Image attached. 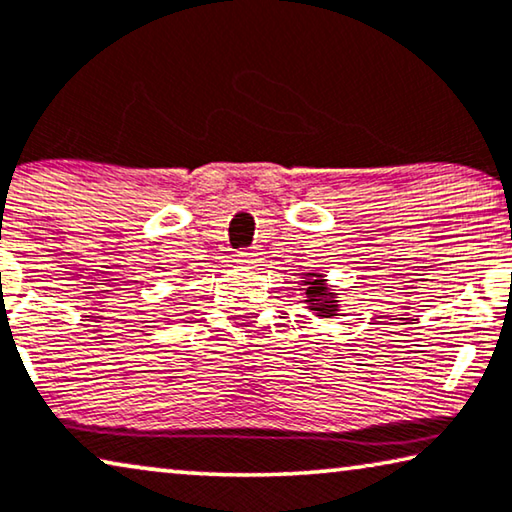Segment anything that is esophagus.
Returning <instances> with one entry per match:
<instances>
[{
    "instance_id": "1",
    "label": "esophagus",
    "mask_w": 512,
    "mask_h": 512,
    "mask_svg": "<svg viewBox=\"0 0 512 512\" xmlns=\"http://www.w3.org/2000/svg\"><path fill=\"white\" fill-rule=\"evenodd\" d=\"M238 261L242 265H256L261 261V251H238Z\"/></svg>"
}]
</instances>
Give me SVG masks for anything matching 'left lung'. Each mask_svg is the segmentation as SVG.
<instances>
[{
    "mask_svg": "<svg viewBox=\"0 0 512 512\" xmlns=\"http://www.w3.org/2000/svg\"><path fill=\"white\" fill-rule=\"evenodd\" d=\"M305 291V305L309 311H314L318 318H332L339 314V300L337 295L328 286V279L321 272H307L302 277V288Z\"/></svg>",
    "mask_w": 512,
    "mask_h": 512,
    "instance_id": "8db88e82",
    "label": "left lung"
}]
</instances>
